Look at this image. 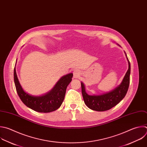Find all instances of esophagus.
<instances>
[{"mask_svg":"<svg viewBox=\"0 0 147 147\" xmlns=\"http://www.w3.org/2000/svg\"><path fill=\"white\" fill-rule=\"evenodd\" d=\"M73 75H74V78H77L81 76V72L78 70H75L73 71Z\"/></svg>","mask_w":147,"mask_h":147,"instance_id":"34e87169","label":"esophagus"}]
</instances>
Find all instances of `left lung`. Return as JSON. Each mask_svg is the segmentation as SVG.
I'll return each instance as SVG.
<instances>
[{
	"mask_svg": "<svg viewBox=\"0 0 147 147\" xmlns=\"http://www.w3.org/2000/svg\"><path fill=\"white\" fill-rule=\"evenodd\" d=\"M118 45L120 46L119 44ZM125 54L128 62V70L120 85L114 89L101 94L90 95L86 92L84 84L81 82L84 103L90 109L97 111L109 110L118 104L125 97L129 88L130 74V63L125 52Z\"/></svg>",
	"mask_w": 147,
	"mask_h": 147,
	"instance_id": "1",
	"label": "left lung"
}]
</instances>
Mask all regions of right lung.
<instances>
[{"label": "right lung", "mask_w": 147, "mask_h": 147, "mask_svg": "<svg viewBox=\"0 0 147 147\" xmlns=\"http://www.w3.org/2000/svg\"><path fill=\"white\" fill-rule=\"evenodd\" d=\"M73 76L72 73L63 76L51 90L42 95L34 96L24 90L17 77L16 67L14 69V84L21 101L32 110L44 113L55 111L61 107L65 98L66 88L71 81Z\"/></svg>", "instance_id": "right-lung-1"}]
</instances>
